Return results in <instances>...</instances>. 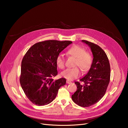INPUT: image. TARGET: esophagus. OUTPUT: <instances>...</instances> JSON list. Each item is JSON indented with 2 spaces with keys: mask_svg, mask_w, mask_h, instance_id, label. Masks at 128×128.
Listing matches in <instances>:
<instances>
[{
  "mask_svg": "<svg viewBox=\"0 0 128 128\" xmlns=\"http://www.w3.org/2000/svg\"><path fill=\"white\" fill-rule=\"evenodd\" d=\"M66 83L68 84H70L72 83V82H70V81H69V80H67V81H66Z\"/></svg>",
  "mask_w": 128,
  "mask_h": 128,
  "instance_id": "1",
  "label": "esophagus"
}]
</instances>
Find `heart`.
<instances>
[{
    "label": "heart",
    "instance_id": "heart-1",
    "mask_svg": "<svg viewBox=\"0 0 128 128\" xmlns=\"http://www.w3.org/2000/svg\"><path fill=\"white\" fill-rule=\"evenodd\" d=\"M68 53L70 56L76 58L75 65L79 66L83 72H86L90 69L93 62L92 56L89 53L86 52L82 47L77 45L74 46L68 50ZM56 63L59 68L62 69L64 68L65 58L62 54L57 56ZM80 75V71L77 67L67 68L60 73L62 77L70 80L77 78Z\"/></svg>",
    "mask_w": 128,
    "mask_h": 128
}]
</instances>
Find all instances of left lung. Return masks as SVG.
I'll use <instances>...</instances> for the list:
<instances>
[{"instance_id": "left-lung-1", "label": "left lung", "mask_w": 128, "mask_h": 128, "mask_svg": "<svg viewBox=\"0 0 128 128\" xmlns=\"http://www.w3.org/2000/svg\"><path fill=\"white\" fill-rule=\"evenodd\" d=\"M82 42L90 48L93 62L88 73L80 79L84 84L75 82L77 90L72 98L79 106L89 107L98 103L104 96L110 82V68L106 54L100 46L86 40Z\"/></svg>"}]
</instances>
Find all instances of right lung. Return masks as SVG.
<instances>
[{
    "mask_svg": "<svg viewBox=\"0 0 128 128\" xmlns=\"http://www.w3.org/2000/svg\"><path fill=\"white\" fill-rule=\"evenodd\" d=\"M70 41L46 40L32 46L21 63L20 84L25 95L38 106L46 105L54 99L65 78L54 80L58 74L56 58Z\"/></svg>",
    "mask_w": 128,
    "mask_h": 128,
    "instance_id": "1",
    "label": "right lung"
}]
</instances>
